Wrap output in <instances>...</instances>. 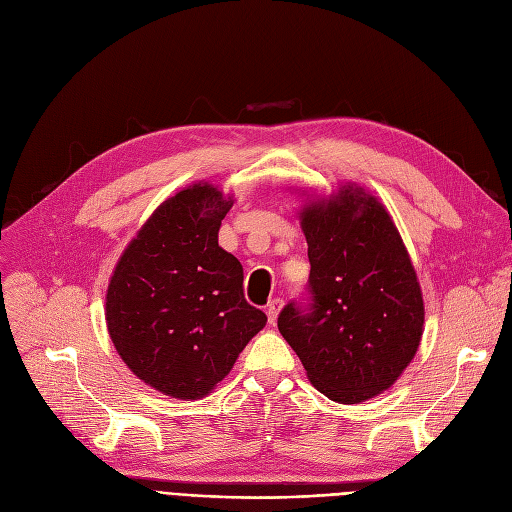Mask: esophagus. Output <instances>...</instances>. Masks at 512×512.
<instances>
[{
	"instance_id": "1",
	"label": "esophagus",
	"mask_w": 512,
	"mask_h": 512,
	"mask_svg": "<svg viewBox=\"0 0 512 512\" xmlns=\"http://www.w3.org/2000/svg\"><path fill=\"white\" fill-rule=\"evenodd\" d=\"M280 309H282V299H280V297L270 299L268 307H265V314H268L270 324H276V318H278V314H280Z\"/></svg>"
}]
</instances>
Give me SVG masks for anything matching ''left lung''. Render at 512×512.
<instances>
[{
	"label": "left lung",
	"mask_w": 512,
	"mask_h": 512,
	"mask_svg": "<svg viewBox=\"0 0 512 512\" xmlns=\"http://www.w3.org/2000/svg\"><path fill=\"white\" fill-rule=\"evenodd\" d=\"M309 280L278 330L309 381L332 402L358 404L389 389L412 362L425 307L408 251L385 207L362 188L301 213Z\"/></svg>",
	"instance_id": "obj_1"
}]
</instances>
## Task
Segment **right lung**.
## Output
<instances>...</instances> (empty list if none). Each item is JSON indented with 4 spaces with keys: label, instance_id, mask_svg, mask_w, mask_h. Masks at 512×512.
Returning a JSON list of instances; mask_svg holds the SVG:
<instances>
[{
    "label": "right lung",
    "instance_id": "right-lung-1",
    "mask_svg": "<svg viewBox=\"0 0 512 512\" xmlns=\"http://www.w3.org/2000/svg\"><path fill=\"white\" fill-rule=\"evenodd\" d=\"M232 201L209 184L171 196L119 259L106 324L123 362L146 385L205 397L268 322L244 299L240 261L217 244Z\"/></svg>",
    "mask_w": 512,
    "mask_h": 512
}]
</instances>
